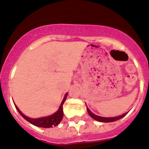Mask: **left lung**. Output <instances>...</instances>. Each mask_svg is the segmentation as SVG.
<instances>
[{"label": "left lung", "instance_id": "1", "mask_svg": "<svg viewBox=\"0 0 149 149\" xmlns=\"http://www.w3.org/2000/svg\"><path fill=\"white\" fill-rule=\"evenodd\" d=\"M86 109H87V112L89 113V115L92 118L95 119L96 121H99V122H101V123H112V122H115V121H117L118 119H120L122 118L123 117H124L127 113H124L123 115L122 116H116V117H102V116H96L95 115L94 113L90 111V110L88 109V107L86 106Z\"/></svg>", "mask_w": 149, "mask_h": 149}]
</instances>
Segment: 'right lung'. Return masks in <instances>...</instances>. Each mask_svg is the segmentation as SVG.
I'll return each mask as SVG.
<instances>
[{
	"mask_svg": "<svg viewBox=\"0 0 149 149\" xmlns=\"http://www.w3.org/2000/svg\"><path fill=\"white\" fill-rule=\"evenodd\" d=\"M67 94L66 93L64 96L63 100L62 102L60 104V107H59V109L54 113L51 116H48L45 117H41V118H30V117L26 116L25 115L21 112L18 107L15 105V107L17 109V110L18 111V112L21 115V116L26 119L27 122H29L30 123L33 124V125H36L37 127H42V128H52L54 126H56V125L59 124V123L61 122V120L63 119V105L64 102L66 101V96H67Z\"/></svg>",
	"mask_w": 149,
	"mask_h": 149,
	"instance_id": "1",
	"label": "right lung"
}]
</instances>
